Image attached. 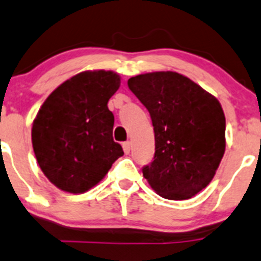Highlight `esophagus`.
Wrapping results in <instances>:
<instances>
[{
    "label": "esophagus",
    "mask_w": 261,
    "mask_h": 261,
    "mask_svg": "<svg viewBox=\"0 0 261 261\" xmlns=\"http://www.w3.org/2000/svg\"><path fill=\"white\" fill-rule=\"evenodd\" d=\"M122 148H123V151H125L126 154L130 153V149H131V143H130V141H125V143L122 144Z\"/></svg>",
    "instance_id": "1"
}]
</instances>
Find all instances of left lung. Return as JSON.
I'll return each instance as SVG.
<instances>
[{
  "label": "left lung",
  "instance_id": "obj_1",
  "mask_svg": "<svg viewBox=\"0 0 261 261\" xmlns=\"http://www.w3.org/2000/svg\"><path fill=\"white\" fill-rule=\"evenodd\" d=\"M131 92L149 111L155 153L143 167L151 189L169 200H186L213 179L226 149L221 103L200 85L173 71L130 77Z\"/></svg>",
  "mask_w": 261,
  "mask_h": 261
}]
</instances>
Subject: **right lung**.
I'll list each match as a JSON object with an SVG mask.
<instances>
[{
  "mask_svg": "<svg viewBox=\"0 0 261 261\" xmlns=\"http://www.w3.org/2000/svg\"><path fill=\"white\" fill-rule=\"evenodd\" d=\"M120 84L113 71L80 72L50 93L33 121L38 164L62 191H88L123 155L113 141L115 117L107 106Z\"/></svg>",
  "mask_w": 261,
  "mask_h": 261,
  "instance_id": "obj_1",
  "label": "right lung"
}]
</instances>
